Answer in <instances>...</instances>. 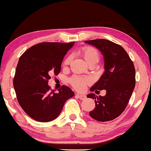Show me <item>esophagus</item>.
<instances>
[{
	"label": "esophagus",
	"mask_w": 151,
	"mask_h": 151,
	"mask_svg": "<svg viewBox=\"0 0 151 151\" xmlns=\"http://www.w3.org/2000/svg\"><path fill=\"white\" fill-rule=\"evenodd\" d=\"M76 97H77L78 99H81V100H83L86 99V96L84 95V94H82V93H76Z\"/></svg>",
	"instance_id": "esophagus-1"
}]
</instances>
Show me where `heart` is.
Returning a JSON list of instances; mask_svg holds the SVG:
<instances>
[{
	"mask_svg": "<svg viewBox=\"0 0 151 151\" xmlns=\"http://www.w3.org/2000/svg\"><path fill=\"white\" fill-rule=\"evenodd\" d=\"M79 54L82 56L83 59L89 65H96L99 61L100 55L98 50L94 48L89 46H84L79 50ZM71 56H68L64 60V65H68L70 63ZM89 82L88 79L80 77H74L71 79V83L74 88L78 90H82L86 86V85Z\"/></svg>",
	"mask_w": 151,
	"mask_h": 151,
	"instance_id": "1",
	"label": "heart"
}]
</instances>
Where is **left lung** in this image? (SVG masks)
I'll list each match as a JSON object with an SVG mask.
<instances>
[{
    "instance_id": "obj_1",
    "label": "left lung",
    "mask_w": 151,
    "mask_h": 151,
    "mask_svg": "<svg viewBox=\"0 0 151 151\" xmlns=\"http://www.w3.org/2000/svg\"><path fill=\"white\" fill-rule=\"evenodd\" d=\"M95 46L103 56L104 72L90 88L96 93L105 90L104 96L91 93L87 98L95 99L96 108L89 112L99 122L110 121L119 116L126 108L135 87V68L126 50L119 45L106 39L86 41Z\"/></svg>"
}]
</instances>
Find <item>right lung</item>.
Instances as JSON below:
<instances>
[{
  "instance_id": "1",
  "label": "right lung",
  "mask_w": 151,
  "mask_h": 151,
  "mask_svg": "<svg viewBox=\"0 0 151 151\" xmlns=\"http://www.w3.org/2000/svg\"><path fill=\"white\" fill-rule=\"evenodd\" d=\"M74 42H43L30 47L19 58L13 86L19 104L32 119L48 122L57 118L65 103L74 93L63 86L58 93L50 90L48 79L58 75L63 58Z\"/></svg>"
}]
</instances>
